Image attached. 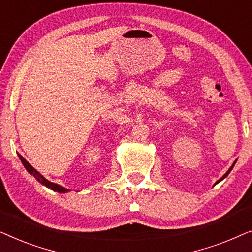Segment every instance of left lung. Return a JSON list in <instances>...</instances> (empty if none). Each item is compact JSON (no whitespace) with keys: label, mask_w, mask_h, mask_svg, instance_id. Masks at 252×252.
Listing matches in <instances>:
<instances>
[{"label":"left lung","mask_w":252,"mask_h":252,"mask_svg":"<svg viewBox=\"0 0 252 252\" xmlns=\"http://www.w3.org/2000/svg\"><path fill=\"white\" fill-rule=\"evenodd\" d=\"M234 165H235V161H234V164L232 165V166H230V168H229V170L226 172V174H225V175H223V177H222L221 179H220V180H218V181H217V182H216V184H218V182H220V181H221V180H223V179H225V178L227 177V175H228V174H229V172H230V171H232V168L234 167Z\"/></svg>","instance_id":"1"}]
</instances>
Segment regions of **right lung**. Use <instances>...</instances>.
Listing matches in <instances>:
<instances>
[{"label": "right lung", "instance_id": "add662e5", "mask_svg": "<svg viewBox=\"0 0 252 252\" xmlns=\"http://www.w3.org/2000/svg\"><path fill=\"white\" fill-rule=\"evenodd\" d=\"M18 156H19V159L22 160V163H23V165H24V167L26 168L27 170V172H29L30 174H32L34 178L36 179L37 181L40 182V184H42L43 186H46V187H48V188H50L51 190H54V191H58V192H63V194H65V192H67V191H70V189H66V188H64V187H62V186H60V185H57V184H54V182H50V181H48L46 178H43L42 175H41L39 172H37L35 168H34L32 165H31L29 161H27L25 158H24L22 155H19L18 154Z\"/></svg>", "mask_w": 252, "mask_h": 252}]
</instances>
